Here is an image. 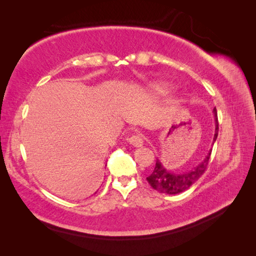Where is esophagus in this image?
Listing matches in <instances>:
<instances>
[{"label": "esophagus", "instance_id": "esophagus-1", "mask_svg": "<svg viewBox=\"0 0 256 256\" xmlns=\"http://www.w3.org/2000/svg\"><path fill=\"white\" fill-rule=\"evenodd\" d=\"M128 142L134 146H144V138L138 134H133L132 136L128 138Z\"/></svg>", "mask_w": 256, "mask_h": 256}]
</instances>
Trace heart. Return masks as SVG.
Here are the masks:
<instances>
[{"mask_svg": "<svg viewBox=\"0 0 256 256\" xmlns=\"http://www.w3.org/2000/svg\"><path fill=\"white\" fill-rule=\"evenodd\" d=\"M151 86H152V89L156 92H159V94H164V92H170V86H168L167 84H154Z\"/></svg>", "mask_w": 256, "mask_h": 256, "instance_id": "b5f03b06", "label": "heart"}]
</instances>
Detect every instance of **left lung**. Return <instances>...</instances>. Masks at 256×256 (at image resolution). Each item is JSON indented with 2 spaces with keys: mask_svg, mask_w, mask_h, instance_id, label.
Instances as JSON below:
<instances>
[{
  "mask_svg": "<svg viewBox=\"0 0 256 256\" xmlns=\"http://www.w3.org/2000/svg\"><path fill=\"white\" fill-rule=\"evenodd\" d=\"M214 120H216V131L214 136V144L218 136V118H216V110H214ZM211 156V150L208 154L206 157L202 160V162L198 164L196 167H194L193 170L190 172H180V174H172V172H168L164 168L160 160L157 159L156 162V167L152 172V174L146 177V180L151 185V188L158 190L159 193H166V194H178L180 192L188 190L190 186L196 183V182L203 175V172H206L208 164H209Z\"/></svg>",
  "mask_w": 256,
  "mask_h": 256,
  "instance_id": "1",
  "label": "left lung"
}]
</instances>
